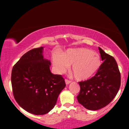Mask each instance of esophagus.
I'll return each instance as SVG.
<instances>
[{
    "label": "esophagus",
    "mask_w": 129,
    "mask_h": 129,
    "mask_svg": "<svg viewBox=\"0 0 129 129\" xmlns=\"http://www.w3.org/2000/svg\"><path fill=\"white\" fill-rule=\"evenodd\" d=\"M65 81H66V84H67V85H68V84H69L70 83H71V82H72V81H70V80L67 79H65Z\"/></svg>",
    "instance_id": "obj_1"
}]
</instances>
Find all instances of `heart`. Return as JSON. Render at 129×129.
<instances>
[{
    "label": "heart",
    "mask_w": 129,
    "mask_h": 129,
    "mask_svg": "<svg viewBox=\"0 0 129 129\" xmlns=\"http://www.w3.org/2000/svg\"><path fill=\"white\" fill-rule=\"evenodd\" d=\"M53 64L58 73H62L71 66L78 81H84L91 77L101 66V59L96 53L85 48H76L67 51L61 55H54Z\"/></svg>",
    "instance_id": "1"
}]
</instances>
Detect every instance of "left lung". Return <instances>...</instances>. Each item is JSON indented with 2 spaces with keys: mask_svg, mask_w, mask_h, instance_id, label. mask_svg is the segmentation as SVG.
Masks as SVG:
<instances>
[{
  "mask_svg": "<svg viewBox=\"0 0 129 129\" xmlns=\"http://www.w3.org/2000/svg\"><path fill=\"white\" fill-rule=\"evenodd\" d=\"M98 48L103 62L94 76L79 82L81 88L77 96L79 103L91 110H99L110 103L121 85V74L115 58Z\"/></svg>",
  "mask_w": 129,
  "mask_h": 129,
  "instance_id": "1",
  "label": "left lung"
}]
</instances>
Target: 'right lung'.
<instances>
[{
    "label": "right lung",
    "instance_id": "add662e5",
    "mask_svg": "<svg viewBox=\"0 0 129 129\" xmlns=\"http://www.w3.org/2000/svg\"><path fill=\"white\" fill-rule=\"evenodd\" d=\"M43 48H33L23 54L11 72L14 99L26 112L36 115L48 113L66 85L62 75L51 73V63L44 58Z\"/></svg>",
    "mask_w": 129,
    "mask_h": 129
}]
</instances>
